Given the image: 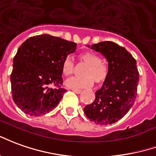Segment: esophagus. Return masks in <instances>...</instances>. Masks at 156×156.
<instances>
[{
    "label": "esophagus",
    "mask_w": 156,
    "mask_h": 156,
    "mask_svg": "<svg viewBox=\"0 0 156 156\" xmlns=\"http://www.w3.org/2000/svg\"><path fill=\"white\" fill-rule=\"evenodd\" d=\"M71 90L75 92V93H76V94H80V93H81V90H78V89H71Z\"/></svg>",
    "instance_id": "esophagus-1"
}]
</instances>
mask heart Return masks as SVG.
Wrapping results in <instances>:
<instances>
[{"mask_svg": "<svg viewBox=\"0 0 156 156\" xmlns=\"http://www.w3.org/2000/svg\"><path fill=\"white\" fill-rule=\"evenodd\" d=\"M80 62L87 65L83 70L80 78H70L66 80V86L69 88H87L95 82L96 85H101L107 79L109 69L106 65L103 63L101 56L95 52L84 51L79 55ZM75 64L70 57L66 58L62 63V72L66 76H71L74 72Z\"/></svg>", "mask_w": 156, "mask_h": 156, "instance_id": "b5f03b06", "label": "heart"}]
</instances>
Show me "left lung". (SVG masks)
Masks as SVG:
<instances>
[{
    "mask_svg": "<svg viewBox=\"0 0 156 156\" xmlns=\"http://www.w3.org/2000/svg\"><path fill=\"white\" fill-rule=\"evenodd\" d=\"M90 49L106 58L109 74L95 92L94 101L84 108V112L97 125H111L125 116L135 103L140 78L136 61L125 47L115 42H100Z\"/></svg>",
    "mask_w": 156,
    "mask_h": 156,
    "instance_id": "8db88e82",
    "label": "left lung"
}]
</instances>
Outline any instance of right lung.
<instances>
[{"label": "right lung", "mask_w": 156, "mask_h": 156, "mask_svg": "<svg viewBox=\"0 0 156 156\" xmlns=\"http://www.w3.org/2000/svg\"><path fill=\"white\" fill-rule=\"evenodd\" d=\"M76 49L75 42L47 34L21 44L13 60L11 82L13 101L24 113L40 116L59 104L66 91L61 88L62 63Z\"/></svg>", "instance_id": "obj_1"}]
</instances>
